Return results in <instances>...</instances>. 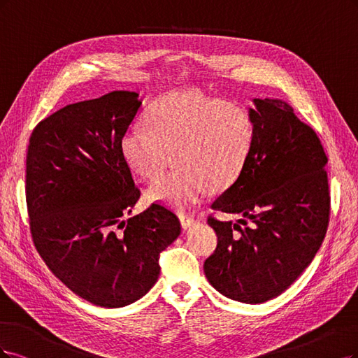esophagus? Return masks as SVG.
Returning a JSON list of instances; mask_svg holds the SVG:
<instances>
[{"mask_svg": "<svg viewBox=\"0 0 358 358\" xmlns=\"http://www.w3.org/2000/svg\"><path fill=\"white\" fill-rule=\"evenodd\" d=\"M180 222H181V226H182L184 230L192 227V226L196 223L194 217H193V215H189V214H181V215H180Z\"/></svg>", "mask_w": 358, "mask_h": 358, "instance_id": "1", "label": "esophagus"}]
</instances>
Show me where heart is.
Here are the masks:
<instances>
[{
    "mask_svg": "<svg viewBox=\"0 0 358 358\" xmlns=\"http://www.w3.org/2000/svg\"><path fill=\"white\" fill-rule=\"evenodd\" d=\"M147 129L129 128L120 155L136 176L152 180L174 160V172L147 189V199L184 211L203 193L235 182L255 145L256 124L242 107L196 90L171 92L145 114Z\"/></svg>",
    "mask_w": 358,
    "mask_h": 358,
    "instance_id": "1",
    "label": "heart"
}]
</instances>
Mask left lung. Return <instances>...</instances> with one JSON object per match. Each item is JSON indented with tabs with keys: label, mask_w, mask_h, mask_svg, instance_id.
I'll use <instances>...</instances> for the list:
<instances>
[{
	"label": "left lung",
	"mask_w": 358,
	"mask_h": 358,
	"mask_svg": "<svg viewBox=\"0 0 358 358\" xmlns=\"http://www.w3.org/2000/svg\"><path fill=\"white\" fill-rule=\"evenodd\" d=\"M252 103L255 145L241 176L211 205L241 218H208L218 244L203 264L215 290L242 303L285 292L315 257L330 215L327 156L314 129L284 99Z\"/></svg>",
	"instance_id": "8db88e82"
}]
</instances>
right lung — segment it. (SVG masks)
I'll return each mask as SVG.
<instances>
[{"instance_id": "obj_1", "label": "right lung", "mask_w": 358, "mask_h": 358, "mask_svg": "<svg viewBox=\"0 0 358 358\" xmlns=\"http://www.w3.org/2000/svg\"><path fill=\"white\" fill-rule=\"evenodd\" d=\"M136 92L70 103L40 122L27 155L31 234L49 269L85 301L122 308L148 293L159 255L181 234L174 213L153 203L132 213L140 190L120 138L140 111Z\"/></svg>"}]
</instances>
